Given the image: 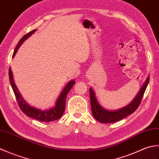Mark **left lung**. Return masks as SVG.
I'll return each mask as SVG.
<instances>
[{
	"label": "left lung",
	"mask_w": 159,
	"mask_h": 159,
	"mask_svg": "<svg viewBox=\"0 0 159 159\" xmlns=\"http://www.w3.org/2000/svg\"><path fill=\"white\" fill-rule=\"evenodd\" d=\"M149 80L150 76H148L137 96L134 97V98L130 104L116 110H108L104 109L99 104L93 89L92 88H89L91 107H92L93 117L100 122L109 124L116 122V121L122 120L124 117L134 112L138 107L139 106L148 84L149 83Z\"/></svg>",
	"instance_id": "8db88e82"
}]
</instances>
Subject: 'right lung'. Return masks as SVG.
Listing matches in <instances>:
<instances>
[{
	"instance_id": "obj_1",
	"label": "right lung",
	"mask_w": 159,
	"mask_h": 159,
	"mask_svg": "<svg viewBox=\"0 0 159 159\" xmlns=\"http://www.w3.org/2000/svg\"><path fill=\"white\" fill-rule=\"evenodd\" d=\"M35 31L36 30L35 29L22 37V38L20 40L18 45L16 47L12 56L13 58L15 57L17 51H18L20 46L22 44V43L25 42L26 39H28L29 37L32 34H33ZM9 76L10 84H11L13 92H14L17 102H18L20 109L22 111V112L25 113L26 116L31 117L33 119H35L40 121H44V122H49V121H52L57 120H59V118H61V117L63 116L64 111H65L67 95V93H69L70 89H72L73 85L75 84V80H70V81L66 84L65 87L63 89L62 92H61L59 96L58 97V98H57L56 101L55 107L47 110H42L38 109V108L36 107L29 105V104L26 102V101L25 100H24L23 97L22 96L21 93H20L18 87H17L16 85V83H14V79H13V73L11 67H9Z\"/></svg>"
}]
</instances>
